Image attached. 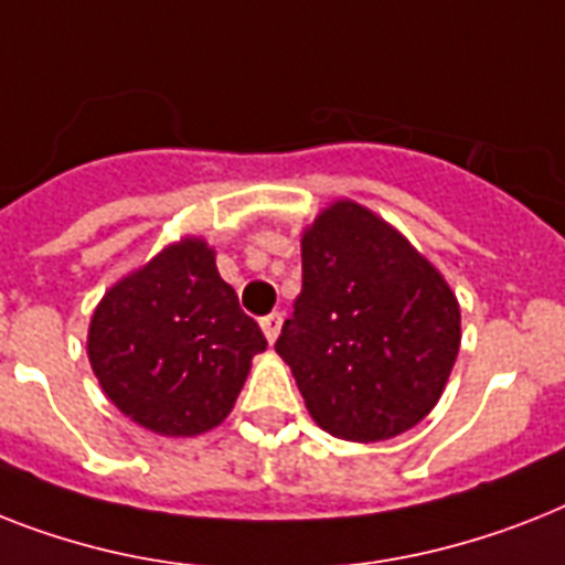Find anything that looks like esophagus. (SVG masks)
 I'll list each match as a JSON object with an SVG mask.
<instances>
[{
  "mask_svg": "<svg viewBox=\"0 0 565 565\" xmlns=\"http://www.w3.org/2000/svg\"><path fill=\"white\" fill-rule=\"evenodd\" d=\"M281 313H269L260 319V330H264V337H267V342L273 345L275 339H278V333H281Z\"/></svg>",
  "mask_w": 565,
  "mask_h": 565,
  "instance_id": "34e87169",
  "label": "esophagus"
}]
</instances>
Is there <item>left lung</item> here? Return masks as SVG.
I'll return each instance as SVG.
<instances>
[{
    "instance_id": "1",
    "label": "left lung",
    "mask_w": 565,
    "mask_h": 565,
    "mask_svg": "<svg viewBox=\"0 0 565 565\" xmlns=\"http://www.w3.org/2000/svg\"><path fill=\"white\" fill-rule=\"evenodd\" d=\"M441 273L388 223L337 203L305 232L301 292L275 351L307 412L345 441H386L429 415L458 356Z\"/></svg>"
}]
</instances>
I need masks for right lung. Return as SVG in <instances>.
<instances>
[{
    "label": "right lung",
    "mask_w": 565,
    "mask_h": 565,
    "mask_svg": "<svg viewBox=\"0 0 565 565\" xmlns=\"http://www.w3.org/2000/svg\"><path fill=\"white\" fill-rule=\"evenodd\" d=\"M267 348L203 241L127 275L89 324V362L118 409L159 435H196L232 412L252 356Z\"/></svg>",
    "instance_id": "obj_1"
}]
</instances>
